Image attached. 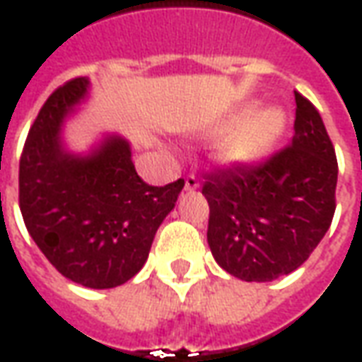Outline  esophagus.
<instances>
[{"mask_svg": "<svg viewBox=\"0 0 362 362\" xmlns=\"http://www.w3.org/2000/svg\"><path fill=\"white\" fill-rule=\"evenodd\" d=\"M199 182L198 178L194 176V174H188L186 178H184V189H188V192H194V189H198Z\"/></svg>", "mask_w": 362, "mask_h": 362, "instance_id": "1", "label": "esophagus"}]
</instances>
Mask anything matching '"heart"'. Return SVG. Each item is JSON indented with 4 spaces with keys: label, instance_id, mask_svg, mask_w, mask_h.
<instances>
[{
    "label": "heart",
    "instance_id": "heart-1",
    "mask_svg": "<svg viewBox=\"0 0 362 362\" xmlns=\"http://www.w3.org/2000/svg\"><path fill=\"white\" fill-rule=\"evenodd\" d=\"M286 127V115L276 105H249L231 113L221 129H229L217 145V158L227 166L245 168L260 163Z\"/></svg>",
    "mask_w": 362,
    "mask_h": 362
}]
</instances>
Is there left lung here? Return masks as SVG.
Masks as SVG:
<instances>
[{
  "label": "left lung",
  "mask_w": 362,
  "mask_h": 362,
  "mask_svg": "<svg viewBox=\"0 0 362 362\" xmlns=\"http://www.w3.org/2000/svg\"><path fill=\"white\" fill-rule=\"evenodd\" d=\"M296 95L292 143L259 166L209 174L207 243L217 264L245 282H269L304 264L335 214L337 158L322 115Z\"/></svg>",
  "instance_id": "1"
}]
</instances>
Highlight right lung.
I'll return each instance as SVG.
<instances>
[{
    "mask_svg": "<svg viewBox=\"0 0 362 362\" xmlns=\"http://www.w3.org/2000/svg\"><path fill=\"white\" fill-rule=\"evenodd\" d=\"M90 93L74 78L40 107L19 163V207L27 231L54 269L93 290L125 284L143 269L156 229L174 209L184 180L148 186L121 135L88 153L64 143V119Z\"/></svg>",
    "mask_w": 362,
    "mask_h": 362,
    "instance_id": "obj_1",
    "label": "right lung"
}]
</instances>
